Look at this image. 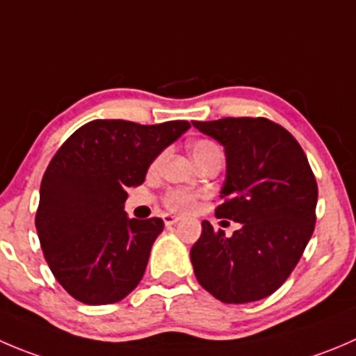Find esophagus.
<instances>
[{
  "label": "esophagus",
  "mask_w": 356,
  "mask_h": 356,
  "mask_svg": "<svg viewBox=\"0 0 356 356\" xmlns=\"http://www.w3.org/2000/svg\"><path fill=\"white\" fill-rule=\"evenodd\" d=\"M163 222L167 224V226H172V224L179 222V217L170 216V213H165V216H163Z\"/></svg>",
  "instance_id": "34e87169"
}]
</instances>
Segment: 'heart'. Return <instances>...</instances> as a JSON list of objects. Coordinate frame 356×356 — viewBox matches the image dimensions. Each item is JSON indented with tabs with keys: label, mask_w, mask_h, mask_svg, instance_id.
I'll use <instances>...</instances> for the list:
<instances>
[{
	"label": "heart",
	"mask_w": 356,
	"mask_h": 356,
	"mask_svg": "<svg viewBox=\"0 0 356 356\" xmlns=\"http://www.w3.org/2000/svg\"><path fill=\"white\" fill-rule=\"evenodd\" d=\"M189 151H191L193 158L198 165L205 163L209 160H216V158L222 160V151L212 139H196L189 146ZM161 161H163V154H158L153 163H151V170H158ZM196 198H198V193L189 191V189L184 188H172L163 195V205L172 212L184 213L195 207Z\"/></svg>",
	"instance_id": "1"
}]
</instances>
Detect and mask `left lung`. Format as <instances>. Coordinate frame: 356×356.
Segmentation results:
<instances>
[{
    "label": "left lung",
    "mask_w": 356,
    "mask_h": 356,
    "mask_svg": "<svg viewBox=\"0 0 356 356\" xmlns=\"http://www.w3.org/2000/svg\"><path fill=\"white\" fill-rule=\"evenodd\" d=\"M193 125L226 149L216 216L241 224L226 236L203 220L191 248L196 280L227 305L268 298L291 277L315 229L318 186L308 158L289 130L268 118Z\"/></svg>",
    "instance_id": "8db88e82"
}]
</instances>
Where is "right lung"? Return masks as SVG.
Returning a JSON list of instances; mask_svg holds the SVG:
<instances>
[{
    "mask_svg": "<svg viewBox=\"0 0 356 356\" xmlns=\"http://www.w3.org/2000/svg\"><path fill=\"white\" fill-rule=\"evenodd\" d=\"M189 127L94 120L54 154L34 220L51 273L76 301L113 305L143 280L163 220L129 219L127 188L143 184L151 161Z\"/></svg>",
    "mask_w": 356,
    "mask_h": 356,
    "instance_id": "obj_1",
    "label": "right lung"
}]
</instances>
